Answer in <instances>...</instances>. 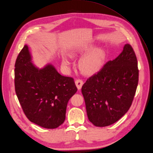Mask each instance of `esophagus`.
I'll return each mask as SVG.
<instances>
[{
	"label": "esophagus",
	"mask_w": 153,
	"mask_h": 153,
	"mask_svg": "<svg viewBox=\"0 0 153 153\" xmlns=\"http://www.w3.org/2000/svg\"><path fill=\"white\" fill-rule=\"evenodd\" d=\"M75 85L77 87V88L78 89H80L82 88L83 85V80L81 79H77L75 80Z\"/></svg>",
	"instance_id": "obj_1"
}]
</instances>
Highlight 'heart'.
<instances>
[{"instance_id":"heart-1","label":"heart","mask_w":153,"mask_h":153,"mask_svg":"<svg viewBox=\"0 0 153 153\" xmlns=\"http://www.w3.org/2000/svg\"><path fill=\"white\" fill-rule=\"evenodd\" d=\"M104 59L105 53L102 50L94 49L80 59V68L86 74L94 73L101 67ZM62 64L65 66H68L71 64L70 60L66 55L62 56Z\"/></svg>"}]
</instances>
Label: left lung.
I'll list each match as a JSON object with an SVG mask.
<instances>
[{
  "instance_id": "8db88e82",
  "label": "left lung",
  "mask_w": 153,
  "mask_h": 153,
  "mask_svg": "<svg viewBox=\"0 0 153 153\" xmlns=\"http://www.w3.org/2000/svg\"><path fill=\"white\" fill-rule=\"evenodd\" d=\"M138 76L135 53L127 44L117 57L107 62L82 88L89 120L100 127L118 121L131 105Z\"/></svg>"
}]
</instances>
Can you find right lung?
Instances as JSON below:
<instances>
[{"instance_id": "obj_1", "label": "right lung", "mask_w": 153, "mask_h": 153, "mask_svg": "<svg viewBox=\"0 0 153 153\" xmlns=\"http://www.w3.org/2000/svg\"><path fill=\"white\" fill-rule=\"evenodd\" d=\"M27 45L15 64V88L26 117L40 127L53 129L64 122L67 103L77 88L71 77L61 75L52 64L39 69L31 62Z\"/></svg>"}]
</instances>
